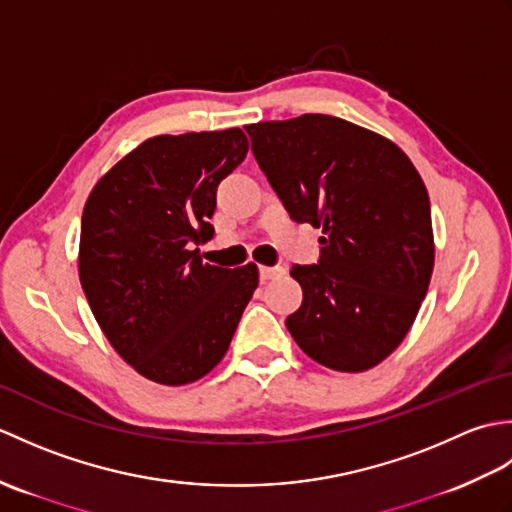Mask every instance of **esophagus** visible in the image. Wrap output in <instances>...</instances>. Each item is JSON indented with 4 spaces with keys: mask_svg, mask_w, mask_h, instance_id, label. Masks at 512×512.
<instances>
[{
    "mask_svg": "<svg viewBox=\"0 0 512 512\" xmlns=\"http://www.w3.org/2000/svg\"><path fill=\"white\" fill-rule=\"evenodd\" d=\"M281 273H284V268H281V266H259V277H262V281L275 279Z\"/></svg>",
    "mask_w": 512,
    "mask_h": 512,
    "instance_id": "obj_1",
    "label": "esophagus"
}]
</instances>
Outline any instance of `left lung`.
<instances>
[{
    "mask_svg": "<svg viewBox=\"0 0 512 512\" xmlns=\"http://www.w3.org/2000/svg\"><path fill=\"white\" fill-rule=\"evenodd\" d=\"M246 132L292 220L323 228L319 262L290 268L303 301L286 328L312 361L365 372L405 339L431 281L436 250L420 173L391 140L336 116Z\"/></svg>",
    "mask_w": 512,
    "mask_h": 512,
    "instance_id": "8db88e82",
    "label": "left lung"
}]
</instances>
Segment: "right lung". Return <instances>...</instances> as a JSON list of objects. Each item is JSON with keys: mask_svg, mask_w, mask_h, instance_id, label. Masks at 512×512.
Returning <instances> with one entry per match:
<instances>
[{"mask_svg": "<svg viewBox=\"0 0 512 512\" xmlns=\"http://www.w3.org/2000/svg\"><path fill=\"white\" fill-rule=\"evenodd\" d=\"M242 129L156 136L96 182L79 277L96 323L138 374L187 385L222 361L257 288L255 264H204L217 184L246 158Z\"/></svg>", "mask_w": 512, "mask_h": 512, "instance_id": "1", "label": "right lung"}]
</instances>
